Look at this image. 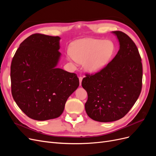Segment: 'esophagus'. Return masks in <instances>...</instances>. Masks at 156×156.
Here are the masks:
<instances>
[{
  "label": "esophagus",
  "mask_w": 156,
  "mask_h": 156,
  "mask_svg": "<svg viewBox=\"0 0 156 156\" xmlns=\"http://www.w3.org/2000/svg\"><path fill=\"white\" fill-rule=\"evenodd\" d=\"M79 82H80V85H81V82H82V80H83V77H79Z\"/></svg>",
  "instance_id": "obj_1"
}]
</instances>
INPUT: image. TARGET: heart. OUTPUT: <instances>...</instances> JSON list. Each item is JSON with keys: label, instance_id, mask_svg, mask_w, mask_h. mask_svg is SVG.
Wrapping results in <instances>:
<instances>
[{"label": "heart", "instance_id": "obj_1", "mask_svg": "<svg viewBox=\"0 0 156 156\" xmlns=\"http://www.w3.org/2000/svg\"><path fill=\"white\" fill-rule=\"evenodd\" d=\"M115 45L109 40L86 38L75 42L68 58L74 64L84 63L87 72L96 73L104 68L115 52Z\"/></svg>", "mask_w": 156, "mask_h": 156}]
</instances>
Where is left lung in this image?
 I'll return each mask as SVG.
<instances>
[{
  "label": "left lung",
  "mask_w": 156,
  "mask_h": 156,
  "mask_svg": "<svg viewBox=\"0 0 156 156\" xmlns=\"http://www.w3.org/2000/svg\"><path fill=\"white\" fill-rule=\"evenodd\" d=\"M119 41L116 55L100 72L86 75L82 87L88 94L85 111L94 120L109 122L123 118L135 104L142 88L143 66L130 37L113 31Z\"/></svg>",
  "instance_id": "obj_1"
}]
</instances>
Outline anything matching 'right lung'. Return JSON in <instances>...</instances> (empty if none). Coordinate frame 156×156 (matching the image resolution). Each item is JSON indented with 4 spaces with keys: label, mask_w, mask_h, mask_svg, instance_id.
I'll list each match as a JSON object with an SVG mask.
<instances>
[{
    "label": "right lung",
    "mask_w": 156,
    "mask_h": 156,
    "mask_svg": "<svg viewBox=\"0 0 156 156\" xmlns=\"http://www.w3.org/2000/svg\"><path fill=\"white\" fill-rule=\"evenodd\" d=\"M59 36L34 34L16 51L11 64L14 101L25 114L39 121L53 119L64 111L68 98L79 85L77 75L56 68Z\"/></svg>",
    "instance_id": "right-lung-1"
}]
</instances>
